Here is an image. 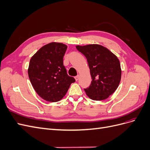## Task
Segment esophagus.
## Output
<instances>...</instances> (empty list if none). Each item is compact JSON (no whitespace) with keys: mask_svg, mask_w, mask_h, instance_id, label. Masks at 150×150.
Wrapping results in <instances>:
<instances>
[{"mask_svg":"<svg viewBox=\"0 0 150 150\" xmlns=\"http://www.w3.org/2000/svg\"><path fill=\"white\" fill-rule=\"evenodd\" d=\"M79 78V75L76 76L75 77V79H76V81H78Z\"/></svg>","mask_w":150,"mask_h":150,"instance_id":"obj_1","label":"esophagus"}]
</instances>
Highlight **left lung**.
Segmentation results:
<instances>
[{
  "mask_svg": "<svg viewBox=\"0 0 150 150\" xmlns=\"http://www.w3.org/2000/svg\"><path fill=\"white\" fill-rule=\"evenodd\" d=\"M76 47L87 59L92 78L89 87L84 89L87 96L95 101L107 99L115 93L121 81L118 58L101 45L89 44Z\"/></svg>",
  "mask_w": 150,
  "mask_h": 150,
  "instance_id": "obj_1",
  "label": "left lung"
}]
</instances>
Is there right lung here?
Here are the masks:
<instances>
[{
	"label": "right lung",
	"mask_w": 150,
	"mask_h": 150,
	"mask_svg": "<svg viewBox=\"0 0 150 150\" xmlns=\"http://www.w3.org/2000/svg\"><path fill=\"white\" fill-rule=\"evenodd\" d=\"M67 46L51 42L42 46L31 57L28 75L39 96L49 102H57L64 97L71 83L75 82L67 74L63 57Z\"/></svg>",
	"instance_id": "add662e5"
}]
</instances>
